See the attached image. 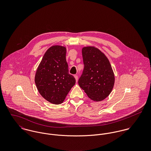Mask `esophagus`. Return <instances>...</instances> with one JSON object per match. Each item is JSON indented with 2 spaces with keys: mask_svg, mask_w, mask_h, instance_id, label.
Segmentation results:
<instances>
[{
  "mask_svg": "<svg viewBox=\"0 0 151 151\" xmlns=\"http://www.w3.org/2000/svg\"><path fill=\"white\" fill-rule=\"evenodd\" d=\"M74 77L76 80V82H77V81H78V76L77 75H74Z\"/></svg>",
  "mask_w": 151,
  "mask_h": 151,
  "instance_id": "1",
  "label": "esophagus"
}]
</instances>
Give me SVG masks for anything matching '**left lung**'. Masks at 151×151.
Masks as SVG:
<instances>
[{
    "label": "left lung",
    "instance_id": "8db88e82",
    "mask_svg": "<svg viewBox=\"0 0 151 151\" xmlns=\"http://www.w3.org/2000/svg\"><path fill=\"white\" fill-rule=\"evenodd\" d=\"M82 55L84 68L78 84L91 100L101 101L108 97L114 86L112 67L106 55L95 46L83 47Z\"/></svg>",
    "mask_w": 151,
    "mask_h": 151
}]
</instances>
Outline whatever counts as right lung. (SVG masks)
Wrapping results in <instances>:
<instances>
[{"mask_svg": "<svg viewBox=\"0 0 151 151\" xmlns=\"http://www.w3.org/2000/svg\"><path fill=\"white\" fill-rule=\"evenodd\" d=\"M65 55V46L50 47L44 54L35 76L40 93L47 101L55 105L63 102L76 83L75 78L68 73Z\"/></svg>", "mask_w": 151, "mask_h": 151, "instance_id": "obj_1", "label": "right lung"}]
</instances>
